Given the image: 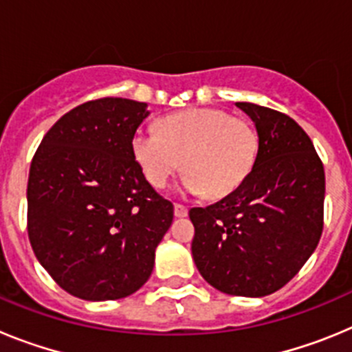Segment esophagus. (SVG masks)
<instances>
[{
  "label": "esophagus",
  "mask_w": 352,
  "mask_h": 352,
  "mask_svg": "<svg viewBox=\"0 0 352 352\" xmlns=\"http://www.w3.org/2000/svg\"><path fill=\"white\" fill-rule=\"evenodd\" d=\"M188 214V210H186L183 204H174V217H178V219H183Z\"/></svg>",
  "instance_id": "34e87169"
}]
</instances>
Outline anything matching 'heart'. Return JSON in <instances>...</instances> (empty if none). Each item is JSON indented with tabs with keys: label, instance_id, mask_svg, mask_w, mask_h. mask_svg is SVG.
<instances>
[{
	"label": "heart",
	"instance_id": "b5f03b06",
	"mask_svg": "<svg viewBox=\"0 0 352 352\" xmlns=\"http://www.w3.org/2000/svg\"><path fill=\"white\" fill-rule=\"evenodd\" d=\"M257 148L254 126L219 109L179 111L164 118L158 130H138L132 138L133 158L151 185L164 188L183 162V188L213 199L245 182Z\"/></svg>",
	"mask_w": 352,
	"mask_h": 352
}]
</instances>
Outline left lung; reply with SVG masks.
Masks as SVG:
<instances>
[{
	"label": "left lung",
	"mask_w": 352,
	"mask_h": 352,
	"mask_svg": "<svg viewBox=\"0 0 352 352\" xmlns=\"http://www.w3.org/2000/svg\"><path fill=\"white\" fill-rule=\"evenodd\" d=\"M236 107L256 126V164L219 203L192 208V256L220 292L263 298L284 287L321 239L324 167L292 118L250 102Z\"/></svg>",
	"instance_id": "left-lung-1"
}]
</instances>
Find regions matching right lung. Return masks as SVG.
<instances>
[{"label":"right lung","instance_id":"1","mask_svg":"<svg viewBox=\"0 0 352 352\" xmlns=\"http://www.w3.org/2000/svg\"><path fill=\"white\" fill-rule=\"evenodd\" d=\"M148 104L100 98L51 126L30 167L28 234L56 284L88 301L146 284L174 206L146 182L132 138Z\"/></svg>","mask_w":352,"mask_h":352}]
</instances>
